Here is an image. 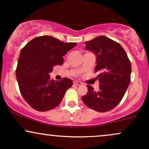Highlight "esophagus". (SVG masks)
Instances as JSON below:
<instances>
[{"label": "esophagus", "mask_w": 149, "mask_h": 149, "mask_svg": "<svg viewBox=\"0 0 149 149\" xmlns=\"http://www.w3.org/2000/svg\"><path fill=\"white\" fill-rule=\"evenodd\" d=\"M74 84H77V85H81V84H82V83H81V81H74Z\"/></svg>", "instance_id": "34e87169"}]
</instances>
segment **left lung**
Here are the masks:
<instances>
[{
  "label": "left lung",
  "instance_id": "left-lung-1",
  "mask_svg": "<svg viewBox=\"0 0 149 149\" xmlns=\"http://www.w3.org/2000/svg\"><path fill=\"white\" fill-rule=\"evenodd\" d=\"M85 48L96 56L95 72L99 81V90L87 85L88 92L82 101L88 108L107 112L118 106L130 83L132 67L127 55L120 43L105 36L86 41Z\"/></svg>",
  "mask_w": 149,
  "mask_h": 149
}]
</instances>
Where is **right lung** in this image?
<instances>
[{
	"label": "right lung",
	"mask_w": 149,
	"mask_h": 149,
	"mask_svg": "<svg viewBox=\"0 0 149 149\" xmlns=\"http://www.w3.org/2000/svg\"><path fill=\"white\" fill-rule=\"evenodd\" d=\"M77 43H64L51 36L34 38L26 43L18 58L16 77L22 96L38 111L53 109L61 103L72 81L50 79L55 65H62L65 55Z\"/></svg>",
	"instance_id": "obj_1"
}]
</instances>
